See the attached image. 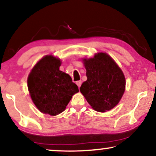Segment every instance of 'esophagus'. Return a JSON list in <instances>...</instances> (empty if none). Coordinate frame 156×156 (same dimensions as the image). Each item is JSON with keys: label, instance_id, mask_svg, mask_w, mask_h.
<instances>
[{"label": "esophagus", "instance_id": "34e87169", "mask_svg": "<svg viewBox=\"0 0 156 156\" xmlns=\"http://www.w3.org/2000/svg\"><path fill=\"white\" fill-rule=\"evenodd\" d=\"M76 85H77V86H78L79 88H80V87H81V85H82V81H81V80L77 81V82H76Z\"/></svg>", "mask_w": 156, "mask_h": 156}]
</instances>
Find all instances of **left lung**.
I'll return each instance as SVG.
<instances>
[{"label": "left lung", "instance_id": "8db88e82", "mask_svg": "<svg viewBox=\"0 0 156 156\" xmlns=\"http://www.w3.org/2000/svg\"><path fill=\"white\" fill-rule=\"evenodd\" d=\"M87 80L80 91L94 109L100 112L112 109L124 93L123 73L109 55L100 52L94 58L84 59Z\"/></svg>", "mask_w": 156, "mask_h": 156}]
</instances>
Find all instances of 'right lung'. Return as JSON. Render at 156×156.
Returning a JSON list of instances; mask_svg holds the SVG:
<instances>
[{"label":"right lung","mask_w":156,"mask_h":156,"mask_svg":"<svg viewBox=\"0 0 156 156\" xmlns=\"http://www.w3.org/2000/svg\"><path fill=\"white\" fill-rule=\"evenodd\" d=\"M61 62L47 55L36 64L29 74L27 87L33 103L40 112L55 116L65 111L76 84L69 74L59 70Z\"/></svg>","instance_id":"add662e5"}]
</instances>
